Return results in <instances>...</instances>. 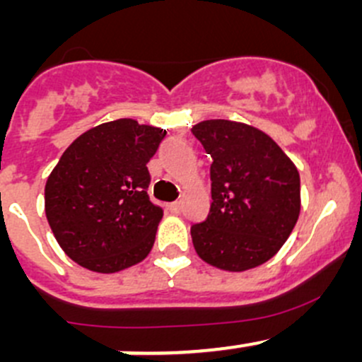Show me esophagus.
<instances>
[{"instance_id": "esophagus-1", "label": "esophagus", "mask_w": 362, "mask_h": 362, "mask_svg": "<svg viewBox=\"0 0 362 362\" xmlns=\"http://www.w3.org/2000/svg\"><path fill=\"white\" fill-rule=\"evenodd\" d=\"M168 208H170L171 214H180L182 204H180V202H175V203H170V204H168Z\"/></svg>"}]
</instances>
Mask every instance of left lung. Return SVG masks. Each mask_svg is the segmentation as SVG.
I'll return each mask as SVG.
<instances>
[{"mask_svg":"<svg viewBox=\"0 0 362 362\" xmlns=\"http://www.w3.org/2000/svg\"><path fill=\"white\" fill-rule=\"evenodd\" d=\"M191 131L214 159L210 211L191 228L196 254L231 273L264 264L298 222V168L272 136L249 124L210 119Z\"/></svg>","mask_w":362,"mask_h":362,"instance_id":"8db88e82","label":"left lung"}]
</instances>
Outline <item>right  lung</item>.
<instances>
[{
	"mask_svg": "<svg viewBox=\"0 0 362 362\" xmlns=\"http://www.w3.org/2000/svg\"><path fill=\"white\" fill-rule=\"evenodd\" d=\"M164 136L160 127L117 119L64 151L47 178L45 215L71 261L108 275L147 257L163 218L147 194V163Z\"/></svg>",
	"mask_w": 362,
	"mask_h": 362,
	"instance_id": "obj_1",
	"label": "right lung"
}]
</instances>
